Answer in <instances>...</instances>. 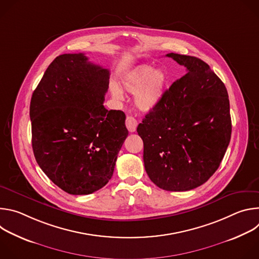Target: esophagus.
Returning <instances> with one entry per match:
<instances>
[{
    "label": "esophagus",
    "mask_w": 259,
    "mask_h": 259,
    "mask_svg": "<svg viewBox=\"0 0 259 259\" xmlns=\"http://www.w3.org/2000/svg\"><path fill=\"white\" fill-rule=\"evenodd\" d=\"M137 125H138V122L132 116H128L126 118V127L129 130V132H135Z\"/></svg>",
    "instance_id": "1"
}]
</instances>
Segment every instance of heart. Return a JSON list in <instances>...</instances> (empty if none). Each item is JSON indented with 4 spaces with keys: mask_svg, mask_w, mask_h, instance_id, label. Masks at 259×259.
I'll use <instances>...</instances> for the list:
<instances>
[{
    "mask_svg": "<svg viewBox=\"0 0 259 259\" xmlns=\"http://www.w3.org/2000/svg\"><path fill=\"white\" fill-rule=\"evenodd\" d=\"M168 82L169 77L166 70L155 69L149 64H141L124 73L120 87L113 84L110 90L113 96L118 99L123 98V91L135 94V106L143 112H150L163 99Z\"/></svg>",
    "mask_w": 259,
    "mask_h": 259,
    "instance_id": "b5f03b06",
    "label": "heart"
}]
</instances>
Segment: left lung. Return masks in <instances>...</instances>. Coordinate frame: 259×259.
<instances>
[{
    "instance_id": "8db88e82",
    "label": "left lung",
    "mask_w": 259,
    "mask_h": 259,
    "mask_svg": "<svg viewBox=\"0 0 259 259\" xmlns=\"http://www.w3.org/2000/svg\"><path fill=\"white\" fill-rule=\"evenodd\" d=\"M187 73L166 90L137 127L143 162L160 189L184 192L200 187L218 169L232 134L225 84L200 58L169 53Z\"/></svg>"
}]
</instances>
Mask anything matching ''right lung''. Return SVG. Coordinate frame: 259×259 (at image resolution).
<instances>
[{"mask_svg": "<svg viewBox=\"0 0 259 259\" xmlns=\"http://www.w3.org/2000/svg\"><path fill=\"white\" fill-rule=\"evenodd\" d=\"M109 70L83 53L57 56L32 93L29 117L36 163L58 188L89 195L112 178L128 136L122 110L103 106Z\"/></svg>", "mask_w": 259, "mask_h": 259, "instance_id": "right-lung-1", "label": "right lung"}]
</instances>
